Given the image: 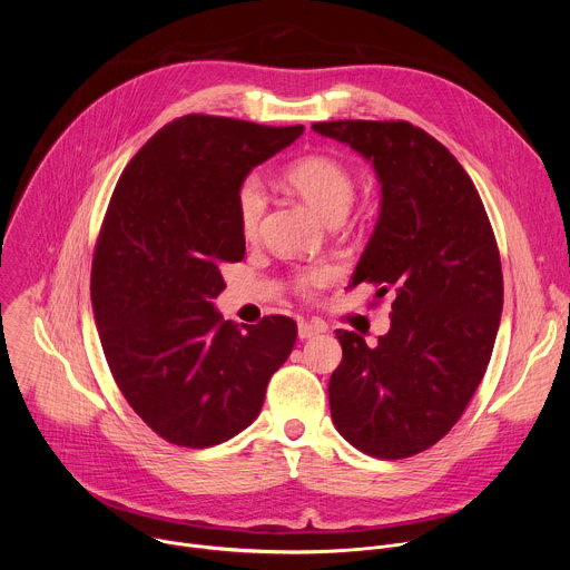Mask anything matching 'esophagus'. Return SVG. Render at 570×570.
<instances>
[{
    "mask_svg": "<svg viewBox=\"0 0 570 570\" xmlns=\"http://www.w3.org/2000/svg\"><path fill=\"white\" fill-rule=\"evenodd\" d=\"M324 332V324H320V322H299L297 324V336H299V341H308V338H315V336H320Z\"/></svg>",
    "mask_w": 570,
    "mask_h": 570,
    "instance_id": "1",
    "label": "esophagus"
}]
</instances>
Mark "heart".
<instances>
[{"label":"heart","mask_w":570,"mask_h":570,"mask_svg":"<svg viewBox=\"0 0 570 570\" xmlns=\"http://www.w3.org/2000/svg\"><path fill=\"white\" fill-rule=\"evenodd\" d=\"M288 185L330 225L341 223L354 203V178L345 165L327 155H306L286 169ZM268 207V194L259 176H248L236 191V218L246 238L257 236ZM330 279L327 268L299 275L302 291H313Z\"/></svg>","instance_id":"heart-1"}]
</instances>
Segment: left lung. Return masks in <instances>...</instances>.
<instances>
[{
  "label": "left lung",
  "mask_w": 570,
  "mask_h": 570,
  "mask_svg": "<svg viewBox=\"0 0 570 570\" xmlns=\"http://www.w3.org/2000/svg\"><path fill=\"white\" fill-rule=\"evenodd\" d=\"M322 137L363 155L379 183L374 232L350 288L394 293L376 347L336 332L343 361L330 379L332 420L358 451L399 460L442 440L492 358L503 273L482 200L460 161L409 121H324Z\"/></svg>",
  "instance_id": "1"
}]
</instances>
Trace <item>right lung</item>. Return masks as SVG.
<instances>
[{
  "label": "right lung",
  "mask_w": 570,
  "mask_h": 570,
  "mask_svg": "<svg viewBox=\"0 0 570 570\" xmlns=\"http://www.w3.org/2000/svg\"><path fill=\"white\" fill-rule=\"evenodd\" d=\"M304 126L187 115L121 174L92 264V308L130 409L171 444L205 449L248 429L297 338L286 315L238 330L214 308L220 264L240 262L238 185Z\"/></svg>",
  "instance_id": "right-lung-1"
}]
</instances>
